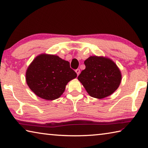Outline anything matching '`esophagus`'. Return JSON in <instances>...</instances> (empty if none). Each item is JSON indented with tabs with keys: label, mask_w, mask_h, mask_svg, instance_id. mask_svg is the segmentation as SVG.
I'll return each mask as SVG.
<instances>
[{
	"label": "esophagus",
	"mask_w": 148,
	"mask_h": 148,
	"mask_svg": "<svg viewBox=\"0 0 148 148\" xmlns=\"http://www.w3.org/2000/svg\"><path fill=\"white\" fill-rule=\"evenodd\" d=\"M76 74H77V76H78V75L79 74V73H80V70L79 69H76Z\"/></svg>",
	"instance_id": "1"
}]
</instances>
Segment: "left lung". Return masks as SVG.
Instances as JSON below:
<instances>
[{
    "label": "left lung",
    "instance_id": "8db88e82",
    "mask_svg": "<svg viewBox=\"0 0 148 148\" xmlns=\"http://www.w3.org/2000/svg\"><path fill=\"white\" fill-rule=\"evenodd\" d=\"M86 69L77 79L90 96L103 99L118 88L121 74L114 62L102 57L91 56L84 61Z\"/></svg>",
    "mask_w": 148,
    "mask_h": 148
}]
</instances>
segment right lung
<instances>
[{
	"label": "right lung",
	"mask_w": 148,
	"mask_h": 148,
	"mask_svg": "<svg viewBox=\"0 0 148 148\" xmlns=\"http://www.w3.org/2000/svg\"><path fill=\"white\" fill-rule=\"evenodd\" d=\"M76 76L69 61L57 56L42 54L27 69L26 81L37 96L46 100H55L63 93L67 83Z\"/></svg>",
	"instance_id": "obj_1"
}]
</instances>
